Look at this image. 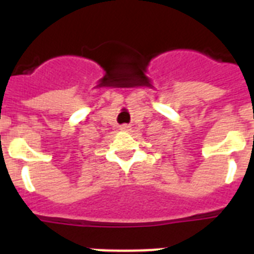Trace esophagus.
<instances>
[{
	"mask_svg": "<svg viewBox=\"0 0 254 254\" xmlns=\"http://www.w3.org/2000/svg\"><path fill=\"white\" fill-rule=\"evenodd\" d=\"M120 129L121 131H129V129H131V126L129 125H127V123H125V125H121L120 126Z\"/></svg>",
	"mask_w": 254,
	"mask_h": 254,
	"instance_id": "obj_1",
	"label": "esophagus"
}]
</instances>
